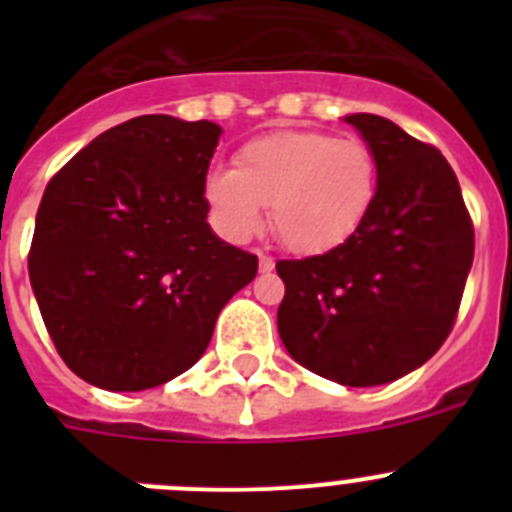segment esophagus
<instances>
[{"instance_id": "1", "label": "esophagus", "mask_w": 512, "mask_h": 512, "mask_svg": "<svg viewBox=\"0 0 512 512\" xmlns=\"http://www.w3.org/2000/svg\"><path fill=\"white\" fill-rule=\"evenodd\" d=\"M259 269L264 271V274H269L271 269H274V259H271L269 253H264V251H259Z\"/></svg>"}]
</instances>
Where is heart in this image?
<instances>
[{"mask_svg": "<svg viewBox=\"0 0 512 512\" xmlns=\"http://www.w3.org/2000/svg\"><path fill=\"white\" fill-rule=\"evenodd\" d=\"M377 192L379 166L369 143L318 130L248 140L235 169L217 166L205 179L207 205L228 238H248L266 205L279 241L297 253L333 251L354 238Z\"/></svg>", "mask_w": 512, "mask_h": 512, "instance_id": "obj_1", "label": "heart"}]
</instances>
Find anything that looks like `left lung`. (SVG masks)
I'll return each instance as SVG.
<instances>
[{
	"instance_id": "obj_1",
	"label": "left lung",
	"mask_w": 512,
	"mask_h": 512,
	"mask_svg": "<svg viewBox=\"0 0 512 512\" xmlns=\"http://www.w3.org/2000/svg\"><path fill=\"white\" fill-rule=\"evenodd\" d=\"M377 156L379 192L343 246L277 261V323L289 356L346 387L405 377L436 354L459 315L474 225L459 179L431 143L379 115H348Z\"/></svg>"
}]
</instances>
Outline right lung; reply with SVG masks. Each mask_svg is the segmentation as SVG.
<instances>
[{"label":"right lung","mask_w":512,"mask_h":512,"mask_svg":"<svg viewBox=\"0 0 512 512\" xmlns=\"http://www.w3.org/2000/svg\"><path fill=\"white\" fill-rule=\"evenodd\" d=\"M220 125L140 115L104 130L45 187L27 271L58 356L84 382L138 392L205 354L259 259L207 225Z\"/></svg>","instance_id":"obj_1"}]
</instances>
